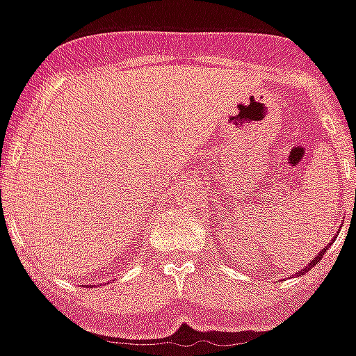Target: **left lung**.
<instances>
[{
	"label": "left lung",
	"mask_w": 356,
	"mask_h": 356,
	"mask_svg": "<svg viewBox=\"0 0 356 356\" xmlns=\"http://www.w3.org/2000/svg\"><path fill=\"white\" fill-rule=\"evenodd\" d=\"M323 253H325V249H321L320 253H318V254H316V257H314V260H312V262H310V264H309V266H305L303 270L299 271V273H301V275H303L305 271H309V270H310V268H314V266H316V264H318V262H320V260H321V257H323Z\"/></svg>",
	"instance_id": "left-lung-1"
}]
</instances>
